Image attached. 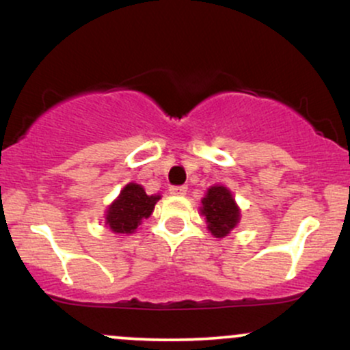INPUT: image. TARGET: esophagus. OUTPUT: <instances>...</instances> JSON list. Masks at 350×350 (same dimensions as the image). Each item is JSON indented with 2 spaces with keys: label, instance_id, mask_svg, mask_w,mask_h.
<instances>
[{
  "label": "esophagus",
  "instance_id": "esophagus-1",
  "mask_svg": "<svg viewBox=\"0 0 350 350\" xmlns=\"http://www.w3.org/2000/svg\"><path fill=\"white\" fill-rule=\"evenodd\" d=\"M186 192H187L186 186H172V187H170V194L171 196H178V198H183V196H186Z\"/></svg>",
  "mask_w": 350,
  "mask_h": 350
}]
</instances>
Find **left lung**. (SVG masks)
Listing matches in <instances>:
<instances>
[{"label": "left lung", "mask_w": 350, "mask_h": 350, "mask_svg": "<svg viewBox=\"0 0 350 350\" xmlns=\"http://www.w3.org/2000/svg\"><path fill=\"white\" fill-rule=\"evenodd\" d=\"M200 214L206 217L207 230L215 239H224L240 222V207L237 206L230 189L222 184H214L204 196Z\"/></svg>", "instance_id": "left-lung-1"}]
</instances>
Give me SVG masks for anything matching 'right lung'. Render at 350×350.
I'll use <instances>...</instances> for the list:
<instances>
[{
	"label": "right lung",
	"instance_id": "1",
	"mask_svg": "<svg viewBox=\"0 0 350 350\" xmlns=\"http://www.w3.org/2000/svg\"><path fill=\"white\" fill-rule=\"evenodd\" d=\"M161 196H148L143 186L128 183L105 211V226L116 235L135 234L138 226L154 211Z\"/></svg>",
	"mask_w": 350,
	"mask_h": 350
}]
</instances>
